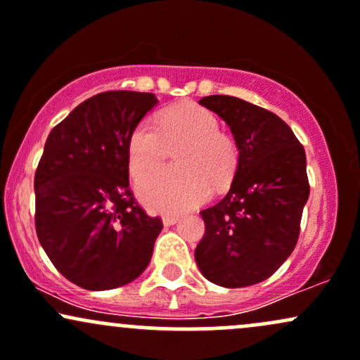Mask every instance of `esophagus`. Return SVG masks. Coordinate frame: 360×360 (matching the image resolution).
I'll use <instances>...</instances> for the list:
<instances>
[{
	"label": "esophagus",
	"mask_w": 360,
	"mask_h": 360,
	"mask_svg": "<svg viewBox=\"0 0 360 360\" xmlns=\"http://www.w3.org/2000/svg\"><path fill=\"white\" fill-rule=\"evenodd\" d=\"M179 223V216H165L163 217V224L165 226H173Z\"/></svg>",
	"instance_id": "esophagus-1"
}]
</instances>
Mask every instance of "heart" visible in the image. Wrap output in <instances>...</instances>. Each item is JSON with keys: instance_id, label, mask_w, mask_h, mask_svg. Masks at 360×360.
<instances>
[{"instance_id": "b5f03b06", "label": "heart", "mask_w": 360, "mask_h": 360, "mask_svg": "<svg viewBox=\"0 0 360 360\" xmlns=\"http://www.w3.org/2000/svg\"><path fill=\"white\" fill-rule=\"evenodd\" d=\"M155 126L143 120L129 137V169L139 179L175 149L179 167L155 169L137 184V195L153 212L175 214L195 207L209 197V184H226L236 168V144L219 131V120L207 108L180 103L160 114Z\"/></svg>"}]
</instances>
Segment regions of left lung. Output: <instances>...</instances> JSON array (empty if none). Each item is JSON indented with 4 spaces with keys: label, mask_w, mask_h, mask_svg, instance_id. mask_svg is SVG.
Listing matches in <instances>:
<instances>
[{
    "label": "left lung",
    "mask_w": 360,
    "mask_h": 360,
    "mask_svg": "<svg viewBox=\"0 0 360 360\" xmlns=\"http://www.w3.org/2000/svg\"><path fill=\"white\" fill-rule=\"evenodd\" d=\"M199 103L228 124L238 165L224 199L202 211L197 267L221 288H246L272 276L297 243L309 197L306 153L288 124L258 105L228 95Z\"/></svg>",
    "instance_id": "1"
}]
</instances>
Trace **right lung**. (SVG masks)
I'll list each match as a JSON object with an SVG mask.
<instances>
[{
	"mask_svg": "<svg viewBox=\"0 0 360 360\" xmlns=\"http://www.w3.org/2000/svg\"><path fill=\"white\" fill-rule=\"evenodd\" d=\"M155 93L105 91L51 131L35 172V228L68 281L88 290L126 285L146 270L163 229L129 188L132 131Z\"/></svg>",
	"mask_w": 360,
	"mask_h": 360,
	"instance_id": "1",
	"label": "right lung"
}]
</instances>
